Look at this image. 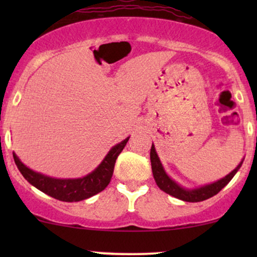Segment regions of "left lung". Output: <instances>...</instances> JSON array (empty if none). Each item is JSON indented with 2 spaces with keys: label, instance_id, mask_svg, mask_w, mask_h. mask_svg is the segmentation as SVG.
Segmentation results:
<instances>
[{
  "label": "left lung",
  "instance_id": "obj_1",
  "mask_svg": "<svg viewBox=\"0 0 257 257\" xmlns=\"http://www.w3.org/2000/svg\"><path fill=\"white\" fill-rule=\"evenodd\" d=\"M150 158H151V167H152V174L153 178L156 180V184L162 191L170 194V196L175 197V198H179L181 200H185V202H202V200H205L210 197L215 196L222 190L225 186L231 181L233 176L235 175V173L238 172V169L241 167V163L243 161L238 164V167L235 168L234 170H232L228 175H226L225 178L217 180V181L213 182V184H209L205 186H202V187L193 188V190H188V188L182 187L179 184H176L174 180H172L168 176V174L164 170L163 166H162L161 161H159L157 152H156L155 146L151 147V152H150Z\"/></svg>",
  "mask_w": 257,
  "mask_h": 257
}]
</instances>
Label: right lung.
Here are the masks:
<instances>
[{"instance_id": "add662e5", "label": "right lung", "mask_w": 257, "mask_h": 257, "mask_svg": "<svg viewBox=\"0 0 257 257\" xmlns=\"http://www.w3.org/2000/svg\"><path fill=\"white\" fill-rule=\"evenodd\" d=\"M128 140L129 138H126L112 147L95 170L79 179H54L46 176L26 167L16 153H13V157L22 175L43 193L63 202H79L101 192L110 184L116 159L124 149Z\"/></svg>"}]
</instances>
